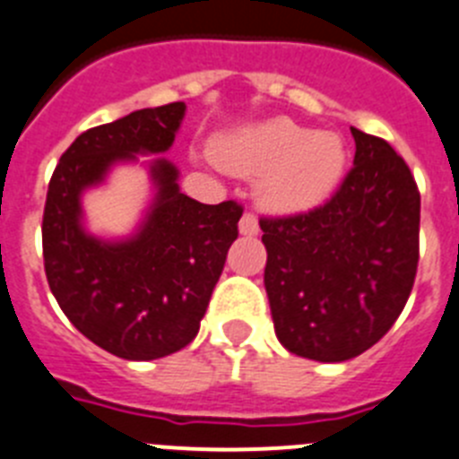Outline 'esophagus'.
<instances>
[{"instance_id": "obj_1", "label": "esophagus", "mask_w": 459, "mask_h": 459, "mask_svg": "<svg viewBox=\"0 0 459 459\" xmlns=\"http://www.w3.org/2000/svg\"><path fill=\"white\" fill-rule=\"evenodd\" d=\"M258 220H255L254 214L247 212L242 214V220H239V233L247 235V238H251V235H258Z\"/></svg>"}]
</instances>
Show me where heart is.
Segmentation results:
<instances>
[{"instance_id": "1", "label": "heart", "mask_w": 459, "mask_h": 459, "mask_svg": "<svg viewBox=\"0 0 459 459\" xmlns=\"http://www.w3.org/2000/svg\"><path fill=\"white\" fill-rule=\"evenodd\" d=\"M214 158L229 171L260 176L258 196L267 210L297 214L336 192L348 167V148L332 132L274 118L233 132L217 143Z\"/></svg>"}]
</instances>
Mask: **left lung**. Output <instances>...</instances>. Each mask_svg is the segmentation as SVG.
<instances>
[{
	"label": "left lung",
	"mask_w": 459,
	"mask_h": 459,
	"mask_svg": "<svg viewBox=\"0 0 459 459\" xmlns=\"http://www.w3.org/2000/svg\"><path fill=\"white\" fill-rule=\"evenodd\" d=\"M352 130L354 167L320 208L260 220L265 290L281 345L338 363L394 327L419 265L420 194L384 139Z\"/></svg>",
	"instance_id": "1"
}]
</instances>
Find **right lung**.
Segmentation results:
<instances>
[{
  "instance_id": "right-lung-1",
  "label": "right lung",
  "mask_w": 459,
  "mask_h": 459,
  "mask_svg": "<svg viewBox=\"0 0 459 459\" xmlns=\"http://www.w3.org/2000/svg\"><path fill=\"white\" fill-rule=\"evenodd\" d=\"M185 102L132 111L82 132L61 155L43 212V258L52 295L98 348L127 361L178 352L199 333L226 254L238 238L235 201L205 205L178 187L162 158L185 118ZM149 163L153 199L134 234L98 238L83 226L81 196L117 163Z\"/></svg>"
}]
</instances>
